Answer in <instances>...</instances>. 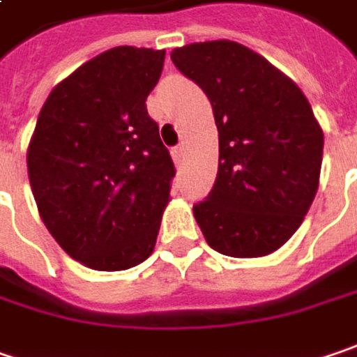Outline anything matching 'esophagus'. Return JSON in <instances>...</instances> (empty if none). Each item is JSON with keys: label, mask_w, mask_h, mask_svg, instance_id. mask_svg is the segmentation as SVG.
<instances>
[{"label": "esophagus", "mask_w": 357, "mask_h": 357, "mask_svg": "<svg viewBox=\"0 0 357 357\" xmlns=\"http://www.w3.org/2000/svg\"><path fill=\"white\" fill-rule=\"evenodd\" d=\"M172 156H174V160H178V162H181V158L185 156V144H178V146L172 151Z\"/></svg>", "instance_id": "esophagus-1"}]
</instances>
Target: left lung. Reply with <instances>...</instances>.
Masks as SVG:
<instances>
[{
    "label": "left lung",
    "mask_w": 357,
    "mask_h": 357,
    "mask_svg": "<svg viewBox=\"0 0 357 357\" xmlns=\"http://www.w3.org/2000/svg\"><path fill=\"white\" fill-rule=\"evenodd\" d=\"M199 84L219 130V170L192 206L206 243L229 257H265L303 223L319 187L324 130L289 76L231 40L170 52Z\"/></svg>",
    "instance_id": "8db88e82"
}]
</instances>
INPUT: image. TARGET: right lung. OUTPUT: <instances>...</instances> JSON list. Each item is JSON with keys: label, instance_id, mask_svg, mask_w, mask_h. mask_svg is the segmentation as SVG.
I'll list each match as a JSON object with an SVG mask.
<instances>
[{"label": "right lung", "instance_id": "right-lung-1", "mask_svg": "<svg viewBox=\"0 0 357 357\" xmlns=\"http://www.w3.org/2000/svg\"><path fill=\"white\" fill-rule=\"evenodd\" d=\"M165 50L118 45L50 92L27 146V176L50 235L96 271L149 259L174 165L146 112Z\"/></svg>", "mask_w": 357, "mask_h": 357}]
</instances>
